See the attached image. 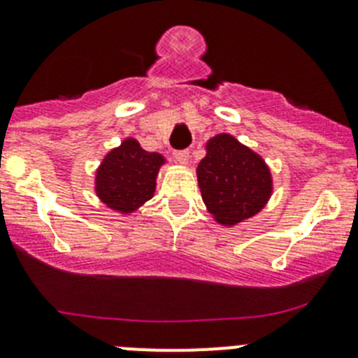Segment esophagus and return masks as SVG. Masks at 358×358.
Returning a JSON list of instances; mask_svg holds the SVG:
<instances>
[{"label":"esophagus","mask_w":358,"mask_h":358,"mask_svg":"<svg viewBox=\"0 0 358 358\" xmlns=\"http://www.w3.org/2000/svg\"><path fill=\"white\" fill-rule=\"evenodd\" d=\"M175 159H176V162L187 164V162H189V151H187V150L175 151Z\"/></svg>","instance_id":"1"}]
</instances>
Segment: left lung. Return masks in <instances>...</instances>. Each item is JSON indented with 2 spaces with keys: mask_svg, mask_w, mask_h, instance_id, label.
<instances>
[{
  "mask_svg": "<svg viewBox=\"0 0 358 358\" xmlns=\"http://www.w3.org/2000/svg\"><path fill=\"white\" fill-rule=\"evenodd\" d=\"M196 175L203 203L224 227L259 214L273 192L271 173L262 157L228 134L208 141Z\"/></svg>",
  "mask_w": 358,
  "mask_h": 358,
  "instance_id": "obj_1",
  "label": "left lung"
}]
</instances>
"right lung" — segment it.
I'll return each instance as SVG.
<instances>
[{
  "instance_id": "right-lung-1",
  "label": "right lung",
  "mask_w": 358,
  "mask_h": 358,
  "mask_svg": "<svg viewBox=\"0 0 358 358\" xmlns=\"http://www.w3.org/2000/svg\"><path fill=\"white\" fill-rule=\"evenodd\" d=\"M164 157L143 150L135 139H127L112 150L96 171V194L112 210L134 212L153 198L157 175Z\"/></svg>"
}]
</instances>
